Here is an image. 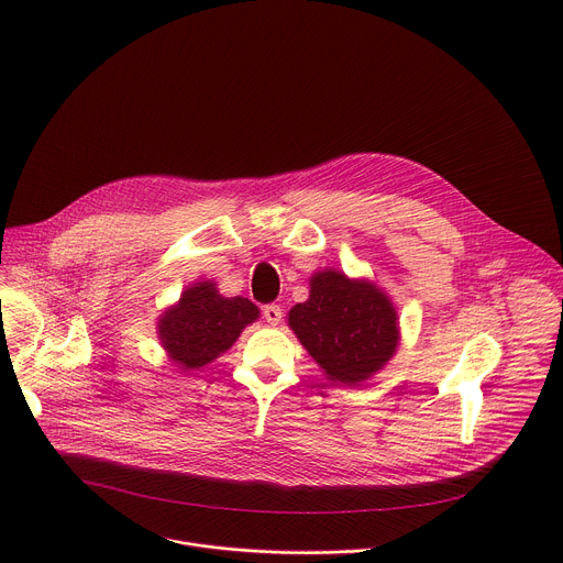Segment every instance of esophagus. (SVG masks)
Wrapping results in <instances>:
<instances>
[{"label": "esophagus", "instance_id": "34e87169", "mask_svg": "<svg viewBox=\"0 0 563 563\" xmlns=\"http://www.w3.org/2000/svg\"><path fill=\"white\" fill-rule=\"evenodd\" d=\"M263 316H265V320H267L269 325H278L280 318H283V309H280V305L269 302V305L263 307Z\"/></svg>", "mask_w": 563, "mask_h": 563}]
</instances>
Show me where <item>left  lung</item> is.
Returning <instances> with one entry per match:
<instances>
[{"instance_id": "8db88e82", "label": "left lung", "mask_w": 563, "mask_h": 563, "mask_svg": "<svg viewBox=\"0 0 563 563\" xmlns=\"http://www.w3.org/2000/svg\"><path fill=\"white\" fill-rule=\"evenodd\" d=\"M289 325L332 380L361 383L396 352V311L374 285L339 272L311 278L305 302L289 311Z\"/></svg>"}]
</instances>
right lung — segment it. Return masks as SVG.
<instances>
[{
	"mask_svg": "<svg viewBox=\"0 0 563 563\" xmlns=\"http://www.w3.org/2000/svg\"><path fill=\"white\" fill-rule=\"evenodd\" d=\"M256 318L252 300L224 298L213 283H198L159 318V339L180 367L198 369L227 352Z\"/></svg>",
	"mask_w": 563,
	"mask_h": 563,
	"instance_id": "add662e5",
	"label": "right lung"
}]
</instances>
